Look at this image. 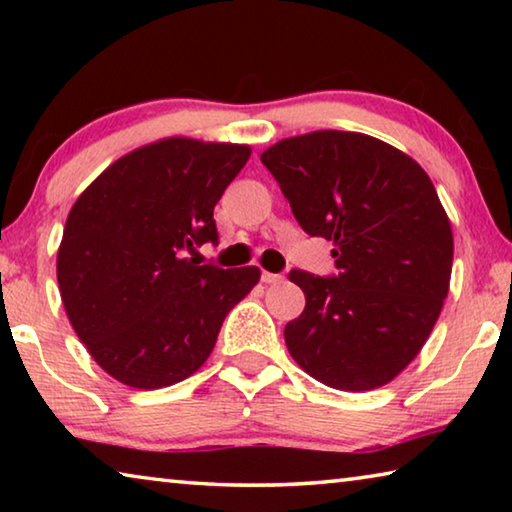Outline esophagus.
<instances>
[{
    "label": "esophagus",
    "instance_id": "obj_1",
    "mask_svg": "<svg viewBox=\"0 0 512 512\" xmlns=\"http://www.w3.org/2000/svg\"><path fill=\"white\" fill-rule=\"evenodd\" d=\"M282 280H284V277L280 273H268V271L262 273V282H266V284H277V282H282Z\"/></svg>",
    "mask_w": 512,
    "mask_h": 512
}]
</instances>
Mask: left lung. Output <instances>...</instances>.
<instances>
[{
    "label": "left lung",
    "instance_id": "8db88e82",
    "mask_svg": "<svg viewBox=\"0 0 512 512\" xmlns=\"http://www.w3.org/2000/svg\"><path fill=\"white\" fill-rule=\"evenodd\" d=\"M300 228L332 241L339 275L291 271L305 311L284 327L298 366L336 391H372L415 359L443 309L454 237L418 162L377 137L314 131L262 153Z\"/></svg>",
    "mask_w": 512,
    "mask_h": 512
}]
</instances>
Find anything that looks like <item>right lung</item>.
I'll return each mask as SVG.
<instances>
[{
    "label": "right lung",
    "mask_w": 512,
    "mask_h": 512,
    "mask_svg": "<svg viewBox=\"0 0 512 512\" xmlns=\"http://www.w3.org/2000/svg\"><path fill=\"white\" fill-rule=\"evenodd\" d=\"M250 146L192 137L140 146L76 198L58 248L60 298L92 359L131 388L155 391L203 366L257 266H196L219 244L214 205Z\"/></svg>",
    "instance_id": "add662e5"
}]
</instances>
